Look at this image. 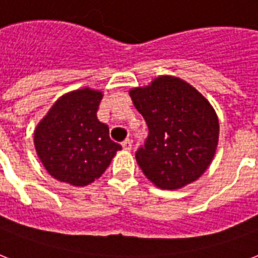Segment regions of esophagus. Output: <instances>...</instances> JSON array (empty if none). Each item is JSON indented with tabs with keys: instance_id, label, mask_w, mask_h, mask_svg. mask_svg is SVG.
Instances as JSON below:
<instances>
[{
	"instance_id": "34e87169",
	"label": "esophagus",
	"mask_w": 258,
	"mask_h": 258,
	"mask_svg": "<svg viewBox=\"0 0 258 258\" xmlns=\"http://www.w3.org/2000/svg\"><path fill=\"white\" fill-rule=\"evenodd\" d=\"M121 146L124 150H131L133 149V142H131V139H125L124 142L121 143Z\"/></svg>"
}]
</instances>
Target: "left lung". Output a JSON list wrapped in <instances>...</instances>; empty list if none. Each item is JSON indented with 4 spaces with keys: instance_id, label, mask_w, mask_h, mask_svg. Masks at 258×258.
I'll use <instances>...</instances> for the list:
<instances>
[{
    "instance_id": "1",
    "label": "left lung",
    "mask_w": 258,
    "mask_h": 258,
    "mask_svg": "<svg viewBox=\"0 0 258 258\" xmlns=\"http://www.w3.org/2000/svg\"><path fill=\"white\" fill-rule=\"evenodd\" d=\"M149 134L135 153L145 176L162 189L198 180L215 155L219 123L207 100L189 84L160 77L130 92Z\"/></svg>"
}]
</instances>
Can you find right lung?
Masks as SVG:
<instances>
[{
  "label": "right lung",
  "instance_id": "1",
  "mask_svg": "<svg viewBox=\"0 0 258 258\" xmlns=\"http://www.w3.org/2000/svg\"><path fill=\"white\" fill-rule=\"evenodd\" d=\"M101 92L80 89L59 98L35 131L37 155L59 181L84 186L109 166L121 146L97 119Z\"/></svg>",
  "mask_w": 258,
  "mask_h": 258
}]
</instances>
